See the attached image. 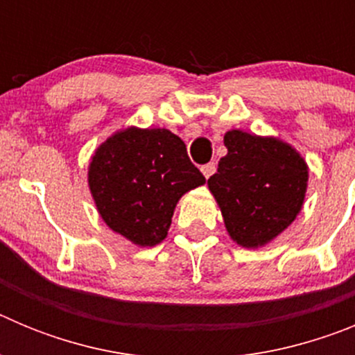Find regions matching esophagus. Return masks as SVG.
<instances>
[{"instance_id": "1", "label": "esophagus", "mask_w": 355, "mask_h": 355, "mask_svg": "<svg viewBox=\"0 0 355 355\" xmlns=\"http://www.w3.org/2000/svg\"><path fill=\"white\" fill-rule=\"evenodd\" d=\"M200 171H202V174H205L206 180H209V178H211V175L216 172V165L213 162L206 163V165H202V167H200Z\"/></svg>"}]
</instances>
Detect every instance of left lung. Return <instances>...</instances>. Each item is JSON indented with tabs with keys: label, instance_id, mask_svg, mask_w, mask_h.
<instances>
[{
	"label": "left lung",
	"instance_id": "1",
	"mask_svg": "<svg viewBox=\"0 0 355 355\" xmlns=\"http://www.w3.org/2000/svg\"><path fill=\"white\" fill-rule=\"evenodd\" d=\"M227 155L208 180L229 234L241 247L265 245L295 220L304 202L307 167L299 153L275 139L225 133Z\"/></svg>",
	"mask_w": 355,
	"mask_h": 355
}]
</instances>
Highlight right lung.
<instances>
[{
  "mask_svg": "<svg viewBox=\"0 0 355 355\" xmlns=\"http://www.w3.org/2000/svg\"><path fill=\"white\" fill-rule=\"evenodd\" d=\"M205 181L183 140L168 130L130 128L114 135L96 150L89 171L103 220L142 247L167 236L180 197Z\"/></svg>",
  "mask_w": 355,
  "mask_h": 355,
  "instance_id": "obj_1",
  "label": "right lung"
}]
</instances>
